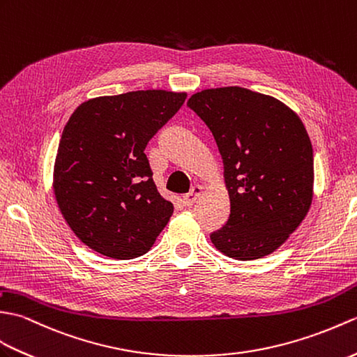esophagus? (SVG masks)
Returning a JSON list of instances; mask_svg holds the SVG:
<instances>
[{"mask_svg":"<svg viewBox=\"0 0 357 357\" xmlns=\"http://www.w3.org/2000/svg\"><path fill=\"white\" fill-rule=\"evenodd\" d=\"M202 192H203V188L197 185V186H194L191 189V192L183 195V199H181V202H183V204L189 208V206H192L197 202V199H199V197L202 195Z\"/></svg>","mask_w":357,"mask_h":357,"instance_id":"34e87169","label":"esophagus"}]
</instances>
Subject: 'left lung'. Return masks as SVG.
Returning a JSON list of instances; mask_svg holds the SVG:
<instances>
[{
    "label": "left lung",
    "instance_id": "1",
    "mask_svg": "<svg viewBox=\"0 0 357 357\" xmlns=\"http://www.w3.org/2000/svg\"><path fill=\"white\" fill-rule=\"evenodd\" d=\"M188 107L217 142L231 202L212 244L240 261L271 255L313 200V148L303 121L281 100L241 86L199 91Z\"/></svg>",
    "mask_w": 357,
    "mask_h": 357
}]
</instances>
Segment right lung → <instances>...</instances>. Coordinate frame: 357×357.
<instances>
[{
	"label": "right lung",
	"instance_id": "1",
	"mask_svg": "<svg viewBox=\"0 0 357 357\" xmlns=\"http://www.w3.org/2000/svg\"><path fill=\"white\" fill-rule=\"evenodd\" d=\"M186 93L139 90L82 102L70 116L53 168V192L71 231L104 257L153 248L174 212L157 191L145 148Z\"/></svg>",
	"mask_w": 357,
	"mask_h": 357
}]
</instances>
